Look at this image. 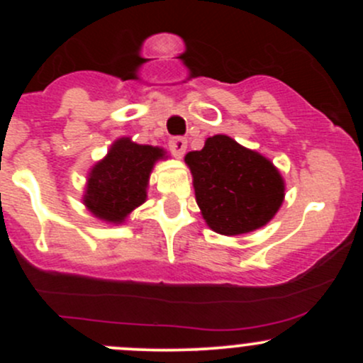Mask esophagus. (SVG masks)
Returning <instances> with one entry per match:
<instances>
[{
	"mask_svg": "<svg viewBox=\"0 0 363 363\" xmlns=\"http://www.w3.org/2000/svg\"><path fill=\"white\" fill-rule=\"evenodd\" d=\"M169 148H170V152H172L174 157L181 158L182 155H184V152L187 148V140L181 138V136H179V138H172L169 141Z\"/></svg>",
	"mask_w": 363,
	"mask_h": 363,
	"instance_id": "1",
	"label": "esophagus"
}]
</instances>
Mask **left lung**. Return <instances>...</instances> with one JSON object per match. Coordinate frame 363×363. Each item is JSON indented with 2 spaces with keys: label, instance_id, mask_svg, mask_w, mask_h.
I'll return each instance as SVG.
<instances>
[{
  "label": "left lung",
  "instance_id": "8db88e82",
  "mask_svg": "<svg viewBox=\"0 0 363 363\" xmlns=\"http://www.w3.org/2000/svg\"><path fill=\"white\" fill-rule=\"evenodd\" d=\"M184 160L193 174L196 203L216 234H247L280 210L285 182L278 169L230 136H211Z\"/></svg>",
  "mask_w": 363,
  "mask_h": 363
}]
</instances>
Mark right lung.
<instances>
[{
  "label": "right lung",
  "mask_w": 363,
  "mask_h": 363,
  "mask_svg": "<svg viewBox=\"0 0 363 363\" xmlns=\"http://www.w3.org/2000/svg\"><path fill=\"white\" fill-rule=\"evenodd\" d=\"M164 155L158 147L138 145L129 138L116 140L107 155L91 167L83 205L104 222L123 223L147 201L150 174Z\"/></svg>",
  "instance_id": "obj_1"
}]
</instances>
